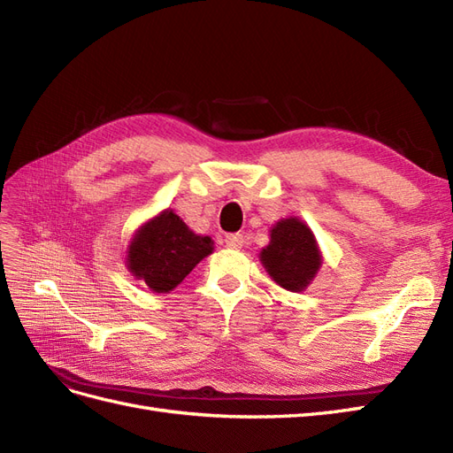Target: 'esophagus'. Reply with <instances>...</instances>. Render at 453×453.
<instances>
[{"label": "esophagus", "mask_w": 453, "mask_h": 453, "mask_svg": "<svg viewBox=\"0 0 453 453\" xmlns=\"http://www.w3.org/2000/svg\"><path fill=\"white\" fill-rule=\"evenodd\" d=\"M225 242H226V248H230V250H240L242 245H243V236H242V234H228V236L225 238Z\"/></svg>", "instance_id": "1"}]
</instances>
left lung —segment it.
Here are the masks:
<instances>
[{"instance_id": "1", "label": "left lung", "mask_w": 453, "mask_h": 453, "mask_svg": "<svg viewBox=\"0 0 453 453\" xmlns=\"http://www.w3.org/2000/svg\"><path fill=\"white\" fill-rule=\"evenodd\" d=\"M258 258L268 276L291 293L308 289L323 265L318 240L298 217L281 219L270 228V243Z\"/></svg>"}]
</instances>
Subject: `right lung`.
<instances>
[{
  "instance_id": "add662e5",
  "label": "right lung",
  "mask_w": 453,
  "mask_h": 453,
  "mask_svg": "<svg viewBox=\"0 0 453 453\" xmlns=\"http://www.w3.org/2000/svg\"><path fill=\"white\" fill-rule=\"evenodd\" d=\"M211 253L213 240L196 234L168 208L135 230L127 250V268L153 293H170Z\"/></svg>"
}]
</instances>
